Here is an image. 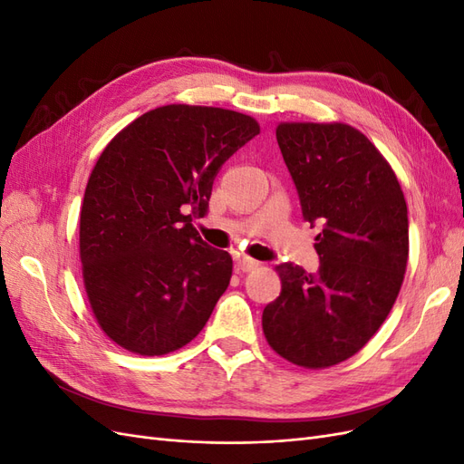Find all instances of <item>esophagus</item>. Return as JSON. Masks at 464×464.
<instances>
[{
	"mask_svg": "<svg viewBox=\"0 0 464 464\" xmlns=\"http://www.w3.org/2000/svg\"><path fill=\"white\" fill-rule=\"evenodd\" d=\"M259 265H261L259 261L251 259V257H240V259H237V273H249V271L257 269Z\"/></svg>",
	"mask_w": 464,
	"mask_h": 464,
	"instance_id": "1",
	"label": "esophagus"
}]
</instances>
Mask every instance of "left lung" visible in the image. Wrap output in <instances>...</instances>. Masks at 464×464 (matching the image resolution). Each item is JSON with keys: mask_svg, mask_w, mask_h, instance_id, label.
Masks as SVG:
<instances>
[{"mask_svg": "<svg viewBox=\"0 0 464 464\" xmlns=\"http://www.w3.org/2000/svg\"><path fill=\"white\" fill-rule=\"evenodd\" d=\"M276 141L304 218L319 228L317 275L280 263V296L263 310L278 356L305 370L336 366L383 325L409 261V213L391 164L341 121H283Z\"/></svg>", "mask_w": 464, "mask_h": 464, "instance_id": "1", "label": "left lung"}]
</instances>
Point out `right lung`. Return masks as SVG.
Segmentation results:
<instances>
[{"label":"right lung","instance_id":"right-lung-1","mask_svg":"<svg viewBox=\"0 0 464 464\" xmlns=\"http://www.w3.org/2000/svg\"><path fill=\"white\" fill-rule=\"evenodd\" d=\"M259 133L234 110L168 104L139 116L98 157L79 218V257L94 319L141 356L191 343L230 285L228 251L191 224L220 166Z\"/></svg>","mask_w":464,"mask_h":464}]
</instances>
